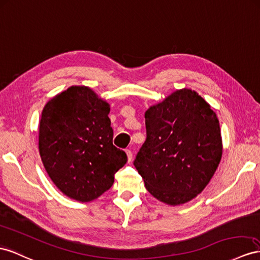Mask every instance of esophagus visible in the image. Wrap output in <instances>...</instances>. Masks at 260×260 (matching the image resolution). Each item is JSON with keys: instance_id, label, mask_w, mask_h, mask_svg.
Masks as SVG:
<instances>
[{"instance_id": "obj_1", "label": "esophagus", "mask_w": 260, "mask_h": 260, "mask_svg": "<svg viewBox=\"0 0 260 260\" xmlns=\"http://www.w3.org/2000/svg\"><path fill=\"white\" fill-rule=\"evenodd\" d=\"M126 155H127V160H128V162H131V161H132V159H133V154H132V151H131L129 149H126Z\"/></svg>"}]
</instances>
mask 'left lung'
Segmentation results:
<instances>
[{
	"instance_id": "8db88e82",
	"label": "left lung",
	"mask_w": 260,
	"mask_h": 260,
	"mask_svg": "<svg viewBox=\"0 0 260 260\" xmlns=\"http://www.w3.org/2000/svg\"><path fill=\"white\" fill-rule=\"evenodd\" d=\"M146 141L134 166L159 201L179 205L208 185L222 157L216 114L196 91L177 90L146 111Z\"/></svg>"
}]
</instances>
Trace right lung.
Here are the masks:
<instances>
[{
  "mask_svg": "<svg viewBox=\"0 0 260 260\" xmlns=\"http://www.w3.org/2000/svg\"><path fill=\"white\" fill-rule=\"evenodd\" d=\"M110 105L88 86L73 85L47 102L39 123V154L62 193L89 202L108 191L127 161L113 145Z\"/></svg>",
  "mask_w": 260,
  "mask_h": 260,
  "instance_id": "add662e5",
  "label": "right lung"
}]
</instances>
